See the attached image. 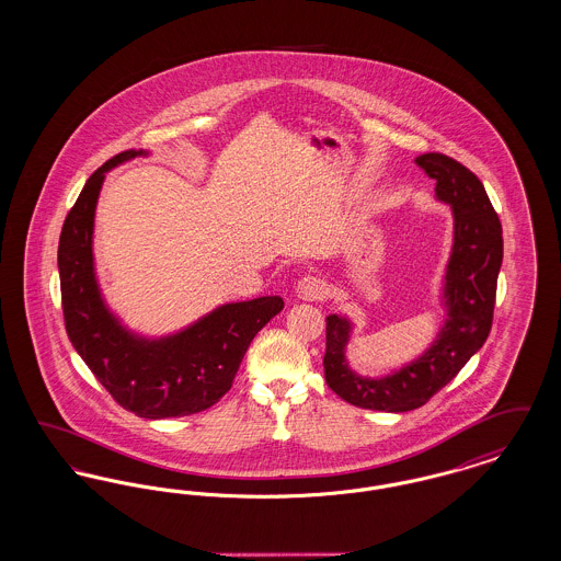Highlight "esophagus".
<instances>
[{"label":"esophagus","mask_w":561,"mask_h":561,"mask_svg":"<svg viewBox=\"0 0 561 561\" xmlns=\"http://www.w3.org/2000/svg\"><path fill=\"white\" fill-rule=\"evenodd\" d=\"M296 296H298L300 300H307V302L321 300V298L325 296V284L321 282L320 277L307 275V277H302V279L296 284Z\"/></svg>","instance_id":"34e87169"}]
</instances>
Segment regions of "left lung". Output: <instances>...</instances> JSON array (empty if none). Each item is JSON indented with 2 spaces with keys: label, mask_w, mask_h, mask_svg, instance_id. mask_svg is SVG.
Listing matches in <instances>:
<instances>
[{
  "label": "left lung",
  "mask_w": 561,
  "mask_h": 561,
  "mask_svg": "<svg viewBox=\"0 0 561 561\" xmlns=\"http://www.w3.org/2000/svg\"><path fill=\"white\" fill-rule=\"evenodd\" d=\"M416 163L435 179L437 199L453 206V254L444 282L448 320L423 357L385 378H364L348 368L345 357L351 323L341 316H328L325 382L339 398L357 408L408 412L425 405L480 351L492 328L503 263L499 214L480 179L460 161L444 153H425Z\"/></svg>",
  "instance_id": "1"
}]
</instances>
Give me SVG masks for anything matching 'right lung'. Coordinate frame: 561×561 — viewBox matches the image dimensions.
<instances>
[{
	"label": "right lung",
	"mask_w": 561,
	"mask_h": 561,
	"mask_svg": "<svg viewBox=\"0 0 561 561\" xmlns=\"http://www.w3.org/2000/svg\"><path fill=\"white\" fill-rule=\"evenodd\" d=\"M145 156L124 151L103 163L81 188L58 241L62 318L71 345L108 396L142 419L188 416L208 410L233 385L259 330L284 309L279 296L222 305L187 330L147 341L108 313L94 277L92 229L105 172Z\"/></svg>",
	"instance_id": "right-lung-1"
}]
</instances>
